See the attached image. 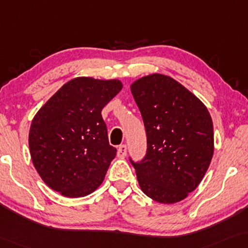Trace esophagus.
Returning a JSON list of instances; mask_svg holds the SVG:
<instances>
[{
	"instance_id": "1",
	"label": "esophagus",
	"mask_w": 248,
	"mask_h": 248,
	"mask_svg": "<svg viewBox=\"0 0 248 248\" xmlns=\"http://www.w3.org/2000/svg\"><path fill=\"white\" fill-rule=\"evenodd\" d=\"M118 156L120 158H124L127 156V146L125 145H120L119 148H118Z\"/></svg>"
}]
</instances>
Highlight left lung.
I'll use <instances>...</instances> for the list:
<instances>
[{
  "label": "left lung",
  "mask_w": 248,
  "mask_h": 248,
  "mask_svg": "<svg viewBox=\"0 0 248 248\" xmlns=\"http://www.w3.org/2000/svg\"><path fill=\"white\" fill-rule=\"evenodd\" d=\"M144 120L147 152L135 167L142 192L175 203L197 189L214 155V124L207 107L170 76L151 74L130 85Z\"/></svg>",
  "instance_id": "obj_1"
}]
</instances>
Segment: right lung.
Wrapping results in <instances>:
<instances>
[{
	"label": "right lung",
	"mask_w": 248,
	"mask_h": 248,
	"mask_svg": "<svg viewBox=\"0 0 248 248\" xmlns=\"http://www.w3.org/2000/svg\"><path fill=\"white\" fill-rule=\"evenodd\" d=\"M121 89L119 79L76 78L38 111L29 131L30 155L50 189L79 198L103 182L117 149L109 144L101 111Z\"/></svg>",
	"instance_id": "obj_1"
}]
</instances>
